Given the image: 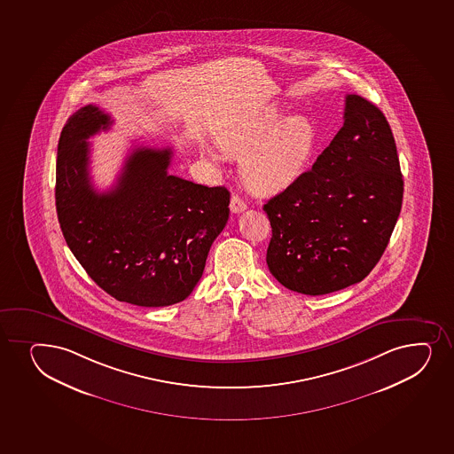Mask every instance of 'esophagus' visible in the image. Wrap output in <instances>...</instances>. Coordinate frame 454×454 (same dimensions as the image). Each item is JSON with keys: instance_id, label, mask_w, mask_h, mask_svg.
I'll return each instance as SVG.
<instances>
[{"instance_id": "34e87169", "label": "esophagus", "mask_w": 454, "mask_h": 454, "mask_svg": "<svg viewBox=\"0 0 454 454\" xmlns=\"http://www.w3.org/2000/svg\"><path fill=\"white\" fill-rule=\"evenodd\" d=\"M231 211L235 213V215H239V213H243L246 208H247V205H246L245 200L239 198V194H232V198H231Z\"/></svg>"}]
</instances>
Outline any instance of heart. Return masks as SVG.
Wrapping results in <instances>:
<instances>
[{"label": "heart", "mask_w": 454, "mask_h": 454, "mask_svg": "<svg viewBox=\"0 0 454 454\" xmlns=\"http://www.w3.org/2000/svg\"><path fill=\"white\" fill-rule=\"evenodd\" d=\"M226 157L241 158L246 185L262 194L279 193L301 176L317 145V129L305 116L265 108L235 123L217 138Z\"/></svg>", "instance_id": "1"}]
</instances>
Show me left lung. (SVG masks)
<instances>
[{
    "label": "left lung",
    "mask_w": 454,
    "mask_h": 454,
    "mask_svg": "<svg viewBox=\"0 0 454 454\" xmlns=\"http://www.w3.org/2000/svg\"><path fill=\"white\" fill-rule=\"evenodd\" d=\"M402 202L387 118L365 98L347 95L344 123L331 145L264 205L271 224L269 270L308 296L361 282L387 249Z\"/></svg>",
    "instance_id": "left-lung-1"
}]
</instances>
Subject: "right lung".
<instances>
[{
	"label": "right lung",
	"instance_id": "1",
	"mask_svg": "<svg viewBox=\"0 0 454 454\" xmlns=\"http://www.w3.org/2000/svg\"><path fill=\"white\" fill-rule=\"evenodd\" d=\"M112 123L89 104L63 127L56 168L61 232L87 275L116 301L174 305L202 278L209 247L230 217V192L168 175L170 148L138 146L114 189L98 193L86 140Z\"/></svg>",
	"mask_w": 454,
	"mask_h": 454
}]
</instances>
